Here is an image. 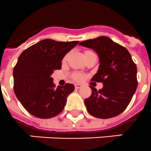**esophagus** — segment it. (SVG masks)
<instances>
[{
	"mask_svg": "<svg viewBox=\"0 0 151 151\" xmlns=\"http://www.w3.org/2000/svg\"><path fill=\"white\" fill-rule=\"evenodd\" d=\"M82 87L81 84H75V88L76 89H79V88Z\"/></svg>",
	"mask_w": 151,
	"mask_h": 151,
	"instance_id": "obj_1",
	"label": "esophagus"
}]
</instances>
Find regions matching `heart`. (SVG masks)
Instances as JSON below:
<instances>
[{"instance_id": "obj_1", "label": "heart", "mask_w": 151, "mask_h": 151, "mask_svg": "<svg viewBox=\"0 0 151 151\" xmlns=\"http://www.w3.org/2000/svg\"><path fill=\"white\" fill-rule=\"evenodd\" d=\"M88 52H90V50H85V51H84V55H85V54H86V53H88ZM66 58H67V57H65V58H64V61H65ZM73 79H74L75 80H76V81H80V80H82V79H83V76H82L80 74L76 73V74L73 75Z\"/></svg>"}]
</instances>
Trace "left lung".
I'll use <instances>...</instances> for the list:
<instances>
[{
    "label": "left lung",
    "mask_w": 151,
    "mask_h": 151,
    "mask_svg": "<svg viewBox=\"0 0 151 151\" xmlns=\"http://www.w3.org/2000/svg\"><path fill=\"white\" fill-rule=\"evenodd\" d=\"M79 45L98 54L100 65L91 80L104 85L99 90L90 86L92 94L84 101L88 112L99 119L119 115L127 108L138 85L137 65L131 55L108 37L87 40Z\"/></svg>",
    "instance_id": "left-lung-1"
}]
</instances>
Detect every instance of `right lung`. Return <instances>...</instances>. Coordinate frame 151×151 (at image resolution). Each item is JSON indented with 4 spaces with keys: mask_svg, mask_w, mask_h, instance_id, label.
I'll return each mask as SVG.
<instances>
[{
    "mask_svg": "<svg viewBox=\"0 0 151 151\" xmlns=\"http://www.w3.org/2000/svg\"><path fill=\"white\" fill-rule=\"evenodd\" d=\"M79 41L58 42L43 40L22 53L13 70L14 91L29 114L40 119H50L60 114L73 84L55 88L50 76L61 69V61Z\"/></svg>",
    "mask_w": 151,
    "mask_h": 151,
    "instance_id": "1",
    "label": "right lung"
}]
</instances>
